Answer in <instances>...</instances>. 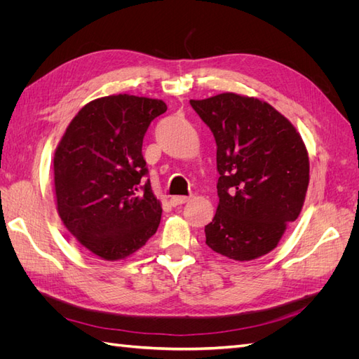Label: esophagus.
I'll use <instances>...</instances> for the list:
<instances>
[{
  "label": "esophagus",
  "mask_w": 359,
  "mask_h": 359,
  "mask_svg": "<svg viewBox=\"0 0 359 359\" xmlns=\"http://www.w3.org/2000/svg\"><path fill=\"white\" fill-rule=\"evenodd\" d=\"M189 201H190L189 196H173V198H170V203H172L173 206L182 205V203H186V202H189Z\"/></svg>",
  "instance_id": "34e87169"
}]
</instances>
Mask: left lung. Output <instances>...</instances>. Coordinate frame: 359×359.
<instances>
[{
  "mask_svg": "<svg viewBox=\"0 0 359 359\" xmlns=\"http://www.w3.org/2000/svg\"><path fill=\"white\" fill-rule=\"evenodd\" d=\"M190 104L214 135L220 173L206 245L240 262L269 253L306 201L310 163L301 135L255 97L223 93Z\"/></svg>",
  "mask_w": 359,
  "mask_h": 359,
  "instance_id": "8db88e82",
  "label": "left lung"
}]
</instances>
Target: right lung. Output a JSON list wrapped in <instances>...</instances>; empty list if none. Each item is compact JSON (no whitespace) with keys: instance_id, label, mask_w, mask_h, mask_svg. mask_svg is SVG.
<instances>
[{"instance_id":"obj_1","label":"right lung","mask_w":359,"mask_h":359,"mask_svg":"<svg viewBox=\"0 0 359 359\" xmlns=\"http://www.w3.org/2000/svg\"><path fill=\"white\" fill-rule=\"evenodd\" d=\"M166 103L130 94L85 104L53 156L57 211L79 244L103 260L133 255L157 232L161 203L151 190L142 142Z\"/></svg>"}]
</instances>
